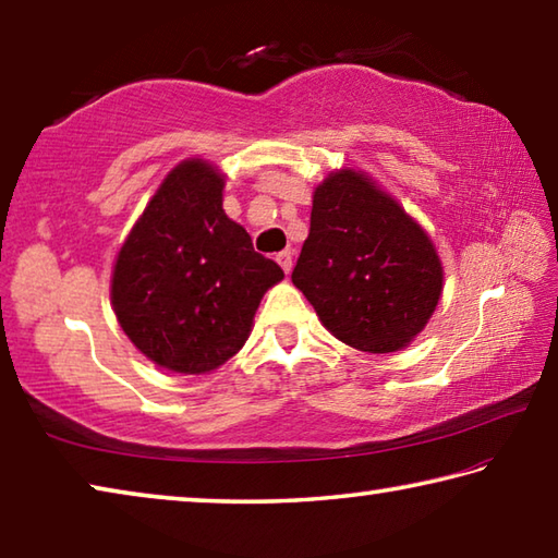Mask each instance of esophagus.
I'll use <instances>...</instances> for the list:
<instances>
[{"label":"esophagus","instance_id":"34e87169","mask_svg":"<svg viewBox=\"0 0 558 558\" xmlns=\"http://www.w3.org/2000/svg\"><path fill=\"white\" fill-rule=\"evenodd\" d=\"M276 260H278V266L290 276V270H292V253L290 251H280L278 256H276Z\"/></svg>","mask_w":558,"mask_h":558}]
</instances>
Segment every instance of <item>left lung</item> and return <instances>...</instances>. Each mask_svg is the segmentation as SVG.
<instances>
[{
	"label": "left lung",
	"instance_id": "obj_1",
	"mask_svg": "<svg viewBox=\"0 0 558 558\" xmlns=\"http://www.w3.org/2000/svg\"><path fill=\"white\" fill-rule=\"evenodd\" d=\"M292 286L339 342L389 354L428 325L442 266L428 233L391 194L364 172L339 169L315 189Z\"/></svg>",
	"mask_w": 558,
	"mask_h": 558
}]
</instances>
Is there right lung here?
<instances>
[{
	"label": "right lung",
	"instance_id": "right-lung-1",
	"mask_svg": "<svg viewBox=\"0 0 558 558\" xmlns=\"http://www.w3.org/2000/svg\"><path fill=\"white\" fill-rule=\"evenodd\" d=\"M276 260L223 211V174L192 157L165 177L118 253L110 302L122 332L177 374L219 369L251 335Z\"/></svg>",
	"mask_w": 558,
	"mask_h": 558
}]
</instances>
